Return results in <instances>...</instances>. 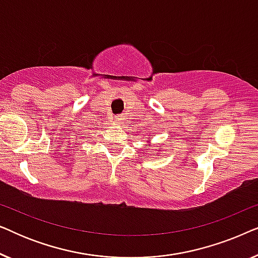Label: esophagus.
<instances>
[{
	"mask_svg": "<svg viewBox=\"0 0 258 258\" xmlns=\"http://www.w3.org/2000/svg\"><path fill=\"white\" fill-rule=\"evenodd\" d=\"M115 118H116V122L119 123V124H122L123 121H124V116H123V115H117V116H115Z\"/></svg>",
	"mask_w": 258,
	"mask_h": 258,
	"instance_id": "1",
	"label": "esophagus"
}]
</instances>
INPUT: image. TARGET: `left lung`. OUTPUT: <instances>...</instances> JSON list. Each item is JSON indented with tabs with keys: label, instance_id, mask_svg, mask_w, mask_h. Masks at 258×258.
Wrapping results in <instances>:
<instances>
[{
	"label": "left lung",
	"instance_id": "left-lung-1",
	"mask_svg": "<svg viewBox=\"0 0 258 258\" xmlns=\"http://www.w3.org/2000/svg\"><path fill=\"white\" fill-rule=\"evenodd\" d=\"M149 139H150V137H149Z\"/></svg>",
	"mask_w": 258,
	"mask_h": 258
}]
</instances>
